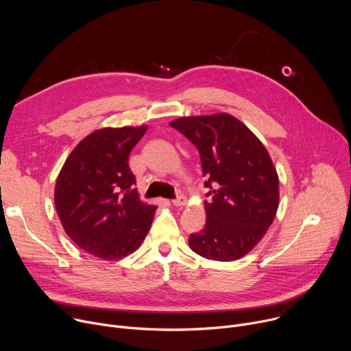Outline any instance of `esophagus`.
<instances>
[{"label": "esophagus", "mask_w": 351, "mask_h": 351, "mask_svg": "<svg viewBox=\"0 0 351 351\" xmlns=\"http://www.w3.org/2000/svg\"><path fill=\"white\" fill-rule=\"evenodd\" d=\"M172 204L175 207H183L186 204V197L183 194H179L175 199H172Z\"/></svg>", "instance_id": "esophagus-1"}]
</instances>
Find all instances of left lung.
I'll use <instances>...</instances> for the list:
<instances>
[{"label": "left lung", "instance_id": "8db88e82", "mask_svg": "<svg viewBox=\"0 0 351 351\" xmlns=\"http://www.w3.org/2000/svg\"><path fill=\"white\" fill-rule=\"evenodd\" d=\"M171 126L198 149L210 189L204 229L190 234L194 253L234 261L264 237L279 203V179L263 143L229 114L179 118Z\"/></svg>", "mask_w": 351, "mask_h": 351}]
</instances>
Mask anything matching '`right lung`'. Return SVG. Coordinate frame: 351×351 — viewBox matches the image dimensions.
<instances>
[{
    "label": "right lung",
    "instance_id": "obj_1",
    "mask_svg": "<svg viewBox=\"0 0 351 351\" xmlns=\"http://www.w3.org/2000/svg\"><path fill=\"white\" fill-rule=\"evenodd\" d=\"M106 128L84 137L56 184V208L68 236L84 252L119 260L140 247L157 207L140 202L129 154L145 133Z\"/></svg>",
    "mask_w": 351,
    "mask_h": 351
}]
</instances>
